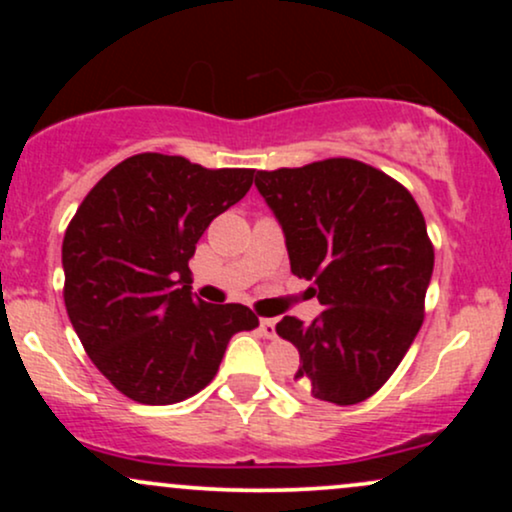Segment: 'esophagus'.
Listing matches in <instances>:
<instances>
[{"label":"esophagus","instance_id":"esophagus-1","mask_svg":"<svg viewBox=\"0 0 512 512\" xmlns=\"http://www.w3.org/2000/svg\"><path fill=\"white\" fill-rule=\"evenodd\" d=\"M260 332H262L267 339L276 337V322L269 320V317H262V320H260Z\"/></svg>","mask_w":512,"mask_h":512}]
</instances>
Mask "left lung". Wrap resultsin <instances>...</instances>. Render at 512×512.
<instances>
[{"instance_id": "8db88e82", "label": "left lung", "mask_w": 512, "mask_h": 512, "mask_svg": "<svg viewBox=\"0 0 512 512\" xmlns=\"http://www.w3.org/2000/svg\"><path fill=\"white\" fill-rule=\"evenodd\" d=\"M286 236L291 272L313 281L320 317L286 315L276 334L301 354L305 399L349 407L395 373L424 322L433 243L411 192L354 158L257 170Z\"/></svg>"}]
</instances>
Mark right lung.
<instances>
[{
	"instance_id": "add662e5",
	"label": "right lung",
	"mask_w": 512,
	"mask_h": 512,
	"mask_svg": "<svg viewBox=\"0 0 512 512\" xmlns=\"http://www.w3.org/2000/svg\"><path fill=\"white\" fill-rule=\"evenodd\" d=\"M252 168L137 154L93 185L62 243L64 305L88 358L139 404H175L214 380L240 303L192 296L190 260L207 226L250 190Z\"/></svg>"
}]
</instances>
